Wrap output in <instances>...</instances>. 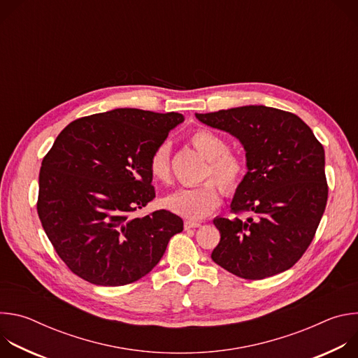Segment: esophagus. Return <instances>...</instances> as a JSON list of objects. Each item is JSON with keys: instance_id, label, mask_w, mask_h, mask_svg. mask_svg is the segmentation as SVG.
<instances>
[{"instance_id": "34e87169", "label": "esophagus", "mask_w": 358, "mask_h": 358, "mask_svg": "<svg viewBox=\"0 0 358 358\" xmlns=\"http://www.w3.org/2000/svg\"><path fill=\"white\" fill-rule=\"evenodd\" d=\"M198 227H201V224L199 222H192V221H185L184 222V229H194V228H198Z\"/></svg>"}]
</instances>
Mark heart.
<instances>
[{"label":"heart","instance_id":"1","mask_svg":"<svg viewBox=\"0 0 358 358\" xmlns=\"http://www.w3.org/2000/svg\"><path fill=\"white\" fill-rule=\"evenodd\" d=\"M189 143L199 155L207 159L202 180L213 178L194 188H180L163 198V207L185 220H201L215 211L221 202V189L234 195L246 177V163L242 156L228 151L227 141L211 130H196ZM148 171L152 180L167 184L171 178L170 147L163 143L155 148L148 159ZM219 185L217 186L216 184Z\"/></svg>","mask_w":358,"mask_h":358}]
</instances>
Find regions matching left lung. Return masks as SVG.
Listing matches in <instances>:
<instances>
[{"label":"left lung","instance_id":"obj_1","mask_svg":"<svg viewBox=\"0 0 358 358\" xmlns=\"http://www.w3.org/2000/svg\"><path fill=\"white\" fill-rule=\"evenodd\" d=\"M195 117L235 136L246 151L248 173L231 210L253 217L214 220L221 241L213 261L249 280L290 269L312 243L327 203L323 145L300 117L275 108L242 106Z\"/></svg>","mask_w":358,"mask_h":358}]
</instances>
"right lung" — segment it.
Wrapping results in <instances>:
<instances>
[{"mask_svg": "<svg viewBox=\"0 0 358 358\" xmlns=\"http://www.w3.org/2000/svg\"><path fill=\"white\" fill-rule=\"evenodd\" d=\"M180 113L115 109L69 123L42 160L36 210L59 258L79 278L123 286L155 268L182 220L166 210L134 217L156 196L151 152Z\"/></svg>", "mask_w": 358, "mask_h": 358, "instance_id": "obj_1", "label": "right lung"}]
</instances>
